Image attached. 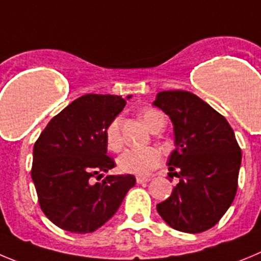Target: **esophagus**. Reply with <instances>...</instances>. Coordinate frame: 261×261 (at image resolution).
Segmentation results:
<instances>
[{
    "instance_id": "34e87169",
    "label": "esophagus",
    "mask_w": 261,
    "mask_h": 261,
    "mask_svg": "<svg viewBox=\"0 0 261 261\" xmlns=\"http://www.w3.org/2000/svg\"><path fill=\"white\" fill-rule=\"evenodd\" d=\"M149 180L150 179H148V177H142V176L136 177V182H138V184H147Z\"/></svg>"
}]
</instances>
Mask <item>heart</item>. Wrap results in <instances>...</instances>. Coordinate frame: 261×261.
Instances as JSON below:
<instances>
[{"instance_id":"1","label":"heart","mask_w":261,"mask_h":261,"mask_svg":"<svg viewBox=\"0 0 261 261\" xmlns=\"http://www.w3.org/2000/svg\"><path fill=\"white\" fill-rule=\"evenodd\" d=\"M164 118V114L155 109H148L143 113V121L150 131L158 125L161 119ZM119 123H121L119 117H114L108 123V126L106 127V133H104L107 147L113 152H117L122 147V136L119 131ZM161 162H162V155L157 148H128L118 155L117 167L119 171L125 172V174L145 176L152 170L160 166Z\"/></svg>"}]
</instances>
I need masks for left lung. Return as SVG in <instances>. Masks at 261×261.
<instances>
[{
    "label": "left lung",
    "mask_w": 261,
    "mask_h": 261,
    "mask_svg": "<svg viewBox=\"0 0 261 261\" xmlns=\"http://www.w3.org/2000/svg\"><path fill=\"white\" fill-rule=\"evenodd\" d=\"M153 106L174 126L175 149L167 166L169 175L179 177L171 196L157 204L158 214L180 232H204L220 220L237 192L242 154L234 131L219 112L189 91H161Z\"/></svg>",
    "instance_id": "left-lung-1"
}]
</instances>
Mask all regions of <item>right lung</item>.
<instances>
[{
	"instance_id": "1",
	"label": "right lung",
	"mask_w": 261,
	"mask_h": 261,
	"mask_svg": "<svg viewBox=\"0 0 261 261\" xmlns=\"http://www.w3.org/2000/svg\"><path fill=\"white\" fill-rule=\"evenodd\" d=\"M125 106L118 95H84L54 117L37 139L32 180L43 214L62 229L94 232L117 213L135 186L130 174L94 181L116 166L107 155L104 133Z\"/></svg>"
}]
</instances>
